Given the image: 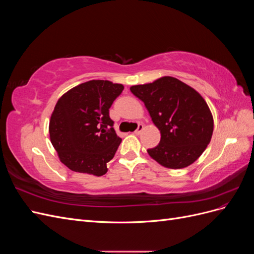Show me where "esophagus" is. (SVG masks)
I'll return each instance as SVG.
<instances>
[{
    "mask_svg": "<svg viewBox=\"0 0 254 254\" xmlns=\"http://www.w3.org/2000/svg\"><path fill=\"white\" fill-rule=\"evenodd\" d=\"M143 129H144L143 124H139V125H137V128H136V130L134 131V133L135 134H140L143 131Z\"/></svg>",
    "mask_w": 254,
    "mask_h": 254,
    "instance_id": "1",
    "label": "esophagus"
}]
</instances>
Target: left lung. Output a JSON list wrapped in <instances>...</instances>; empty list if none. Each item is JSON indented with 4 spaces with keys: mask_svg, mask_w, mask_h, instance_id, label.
<instances>
[{
    "mask_svg": "<svg viewBox=\"0 0 254 254\" xmlns=\"http://www.w3.org/2000/svg\"><path fill=\"white\" fill-rule=\"evenodd\" d=\"M145 104L161 132L160 143L147 149L159 164L173 170L194 163L210 143L214 123L202 96L171 76L130 88Z\"/></svg>",
    "mask_w": 254,
    "mask_h": 254,
    "instance_id": "left-lung-1",
    "label": "left lung"
}]
</instances>
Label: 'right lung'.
Listing matches in <instances>:
<instances>
[{"label":"right lung","mask_w":254,"mask_h":254,"mask_svg":"<svg viewBox=\"0 0 254 254\" xmlns=\"http://www.w3.org/2000/svg\"><path fill=\"white\" fill-rule=\"evenodd\" d=\"M124 86L109 80L78 84L59 98L50 121V137L61 162L73 172L103 176L122 139L109 117Z\"/></svg>","instance_id":"1"}]
</instances>
